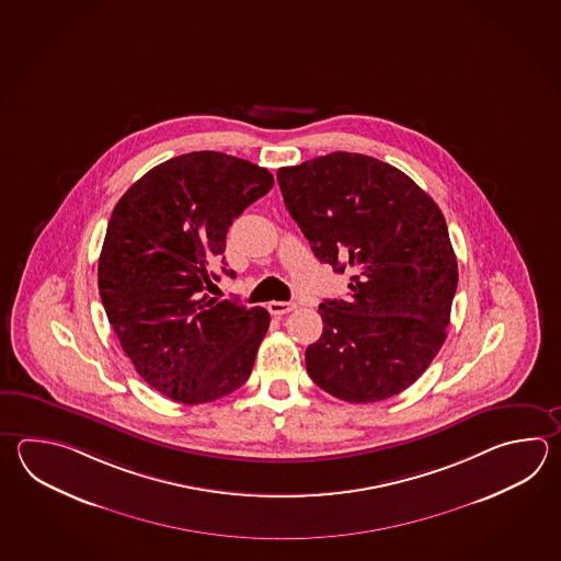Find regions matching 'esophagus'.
Masks as SVG:
<instances>
[{"label": "esophagus", "instance_id": "34e87169", "mask_svg": "<svg viewBox=\"0 0 561 561\" xmlns=\"http://www.w3.org/2000/svg\"><path fill=\"white\" fill-rule=\"evenodd\" d=\"M294 308H296V304H291V301H270L267 304V309H270L272 316H284V313H289Z\"/></svg>", "mask_w": 561, "mask_h": 561}]
</instances>
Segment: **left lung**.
<instances>
[{
    "label": "left lung",
    "mask_w": 561,
    "mask_h": 561,
    "mask_svg": "<svg viewBox=\"0 0 561 561\" xmlns=\"http://www.w3.org/2000/svg\"><path fill=\"white\" fill-rule=\"evenodd\" d=\"M313 255L347 272V299L320 304L309 378L350 403L410 388L446 342L458 260L434 199L398 168L335 151L277 170Z\"/></svg>",
    "instance_id": "1"
}]
</instances>
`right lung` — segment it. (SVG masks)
I'll use <instances>...</instances> for the list:
<instances>
[{
  "mask_svg": "<svg viewBox=\"0 0 561 561\" xmlns=\"http://www.w3.org/2000/svg\"><path fill=\"white\" fill-rule=\"evenodd\" d=\"M272 185L255 163L192 151L149 170L115 204L98 265L103 308L136 371L170 400H219L252 374L270 313L206 289L219 279L211 265H226L231 221Z\"/></svg>",
  "mask_w": 561,
  "mask_h": 561,
  "instance_id": "right-lung-1",
  "label": "right lung"
}]
</instances>
